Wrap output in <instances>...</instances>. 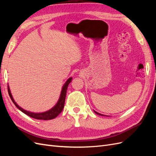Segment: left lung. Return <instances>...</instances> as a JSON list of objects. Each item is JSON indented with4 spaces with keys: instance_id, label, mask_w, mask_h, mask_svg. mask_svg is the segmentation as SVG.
Masks as SVG:
<instances>
[{
    "instance_id": "left-lung-1",
    "label": "left lung",
    "mask_w": 156,
    "mask_h": 156,
    "mask_svg": "<svg viewBox=\"0 0 156 156\" xmlns=\"http://www.w3.org/2000/svg\"><path fill=\"white\" fill-rule=\"evenodd\" d=\"M94 111V112L96 113V114H97V115H101V116H103V115L100 114V113H99V112H96V111Z\"/></svg>"
}]
</instances>
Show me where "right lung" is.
Listing matches in <instances>:
<instances>
[{
  "label": "right lung",
  "instance_id": "right-lung-1",
  "mask_svg": "<svg viewBox=\"0 0 156 156\" xmlns=\"http://www.w3.org/2000/svg\"><path fill=\"white\" fill-rule=\"evenodd\" d=\"M71 81H72V78H69L64 84V85L63 86L62 89V92H61L60 99H59L58 103H56V105L53 108H52L51 109H50L49 111L44 112H41V113H34V112H29V111H27L24 110L23 108H22L21 107L19 106L15 102V101H14L13 98L12 96V94L10 92V88H9L8 86V91L9 96H10L12 101L14 103V105H15L19 108V109L21 111L23 112H24L25 114H26L27 115L33 118V119H37V120H51V119H55V118L57 116L60 114V113L62 111L64 107L65 99H66V95L68 87Z\"/></svg>",
  "mask_w": 156,
  "mask_h": 156
}]
</instances>
